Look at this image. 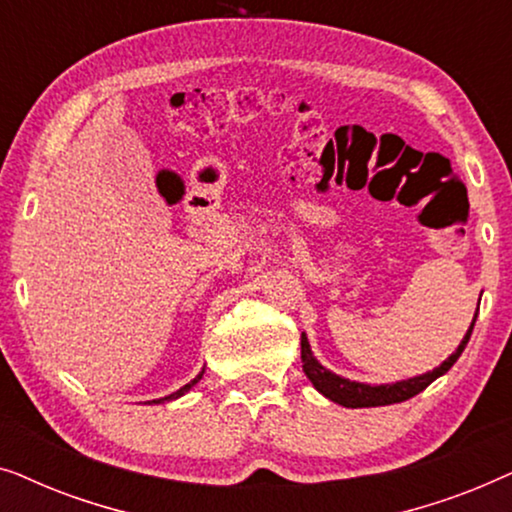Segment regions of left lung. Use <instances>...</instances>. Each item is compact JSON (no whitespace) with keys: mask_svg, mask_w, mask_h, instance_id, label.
<instances>
[{"mask_svg":"<svg viewBox=\"0 0 512 512\" xmlns=\"http://www.w3.org/2000/svg\"><path fill=\"white\" fill-rule=\"evenodd\" d=\"M475 317H478V312H475ZM475 317L471 321V328H468L464 335V340L459 342L457 352H454L450 359H445L438 368H433L431 373L410 377V380H401L394 384H363V382H354V380H347V377L335 375L328 368L321 366L317 359H314L310 342H307L305 333L300 335V359H303V370H305L307 380L314 384V389H317L319 394L331 398L333 403L345 405V408H377V405L403 403V401H408V398L417 396L419 391H424L433 380H438L440 375H445L447 370L457 363L461 352H464L468 345V340H471Z\"/></svg>","mask_w":512,"mask_h":512,"instance_id":"left-lung-1","label":"left lung"}]
</instances>
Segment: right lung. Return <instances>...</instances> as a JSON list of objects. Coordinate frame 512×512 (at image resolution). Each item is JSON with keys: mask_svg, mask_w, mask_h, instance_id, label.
Here are the masks:
<instances>
[{"mask_svg": "<svg viewBox=\"0 0 512 512\" xmlns=\"http://www.w3.org/2000/svg\"><path fill=\"white\" fill-rule=\"evenodd\" d=\"M202 373H205V368H202V370H200V373H198V375H195L191 382H188V384H184V387H181L179 391H174V394H170V396H165V398H158V401H153V403H165V401H174V398L184 396L188 389H191V387H195V384H198V382L202 380Z\"/></svg>", "mask_w": 512, "mask_h": 512, "instance_id": "obj_1", "label": "right lung"}]
</instances>
